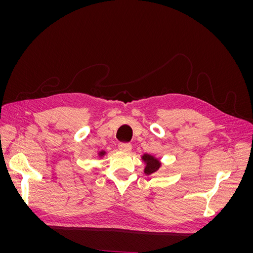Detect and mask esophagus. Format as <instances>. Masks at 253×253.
<instances>
[{"instance_id": "esophagus-1", "label": "esophagus", "mask_w": 253, "mask_h": 253, "mask_svg": "<svg viewBox=\"0 0 253 253\" xmlns=\"http://www.w3.org/2000/svg\"><path fill=\"white\" fill-rule=\"evenodd\" d=\"M118 149L120 151H124V152H129L132 150V145L129 143H126V142H120L118 144Z\"/></svg>"}]
</instances>
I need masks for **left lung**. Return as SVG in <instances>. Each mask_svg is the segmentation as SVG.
I'll use <instances>...</instances> for the list:
<instances>
[{"label":"left lung","instance_id":"1","mask_svg":"<svg viewBox=\"0 0 253 253\" xmlns=\"http://www.w3.org/2000/svg\"><path fill=\"white\" fill-rule=\"evenodd\" d=\"M142 160L145 163V168H144V173L147 175L155 173L159 168H160V163L159 160L156 159L154 156L149 155V154H143L142 155Z\"/></svg>","mask_w":253,"mask_h":253}]
</instances>
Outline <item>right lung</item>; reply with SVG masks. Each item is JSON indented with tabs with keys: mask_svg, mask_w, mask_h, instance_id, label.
Masks as SVG:
<instances>
[{
	"mask_svg": "<svg viewBox=\"0 0 253 253\" xmlns=\"http://www.w3.org/2000/svg\"><path fill=\"white\" fill-rule=\"evenodd\" d=\"M104 154H105V152H104V151H102V152L99 153V155H100V156H102V155H104Z\"/></svg>",
	"mask_w": 253,
	"mask_h": 253,
	"instance_id": "add662e5",
	"label": "right lung"
}]
</instances>
